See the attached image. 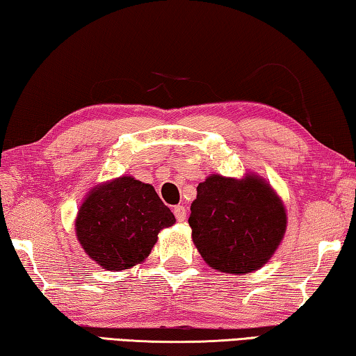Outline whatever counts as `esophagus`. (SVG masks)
<instances>
[{"mask_svg": "<svg viewBox=\"0 0 356 356\" xmlns=\"http://www.w3.org/2000/svg\"><path fill=\"white\" fill-rule=\"evenodd\" d=\"M173 214H175V217H177L178 222L186 220V208L181 207V204H178V207L173 208Z\"/></svg>", "mask_w": 356, "mask_h": 356, "instance_id": "esophagus-1", "label": "esophagus"}]
</instances>
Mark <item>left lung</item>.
<instances>
[{"instance_id":"8db88e82","label":"left lung","mask_w":356,"mask_h":356,"mask_svg":"<svg viewBox=\"0 0 356 356\" xmlns=\"http://www.w3.org/2000/svg\"><path fill=\"white\" fill-rule=\"evenodd\" d=\"M189 225L198 252L214 269L247 273L263 267L286 232L284 207L263 179L213 175L197 188Z\"/></svg>"}]
</instances>
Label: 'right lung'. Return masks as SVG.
Wrapping results in <instances>:
<instances>
[{
	"label": "right lung",
	"mask_w": 356,
	"mask_h": 356,
	"mask_svg": "<svg viewBox=\"0 0 356 356\" xmlns=\"http://www.w3.org/2000/svg\"><path fill=\"white\" fill-rule=\"evenodd\" d=\"M175 216L153 186L131 177L98 186L76 217V236L86 253L108 270L142 263Z\"/></svg>",
	"instance_id": "right-lung-1"
}]
</instances>
